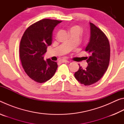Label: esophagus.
Returning <instances> with one entry per match:
<instances>
[{"mask_svg": "<svg viewBox=\"0 0 124 124\" xmlns=\"http://www.w3.org/2000/svg\"><path fill=\"white\" fill-rule=\"evenodd\" d=\"M60 62H61V63H66V62H69L68 61H67V60H60Z\"/></svg>", "mask_w": 124, "mask_h": 124, "instance_id": "34e87169", "label": "esophagus"}]
</instances>
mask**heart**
<instances>
[{
	"label": "heart",
	"mask_w": 124,
	"mask_h": 124,
	"mask_svg": "<svg viewBox=\"0 0 124 124\" xmlns=\"http://www.w3.org/2000/svg\"><path fill=\"white\" fill-rule=\"evenodd\" d=\"M71 31H77V32L80 33L81 32V28L79 26H74L70 28V32Z\"/></svg>",
	"instance_id": "heart-1"
}]
</instances>
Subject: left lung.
Masks as SVG:
<instances>
[{"instance_id": "obj_1", "label": "left lung", "mask_w": 124, "mask_h": 124, "mask_svg": "<svg viewBox=\"0 0 124 124\" xmlns=\"http://www.w3.org/2000/svg\"><path fill=\"white\" fill-rule=\"evenodd\" d=\"M91 37L85 51L90 54L86 57L88 66L83 69L79 65L74 76L79 82L85 86L93 84L100 80L107 70L109 63L110 49L108 38L96 27L90 23Z\"/></svg>"}]
</instances>
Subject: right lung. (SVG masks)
I'll return each instance as SVG.
<instances>
[{"instance_id":"add662e5","label":"right lung","mask_w":124,"mask_h":124,"mask_svg":"<svg viewBox=\"0 0 124 124\" xmlns=\"http://www.w3.org/2000/svg\"><path fill=\"white\" fill-rule=\"evenodd\" d=\"M62 21L43 19L27 28L20 45V57L24 72L37 83L49 80L57 68L56 62L44 60L47 46L52 44L54 29Z\"/></svg>"}]
</instances>
